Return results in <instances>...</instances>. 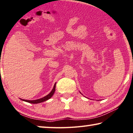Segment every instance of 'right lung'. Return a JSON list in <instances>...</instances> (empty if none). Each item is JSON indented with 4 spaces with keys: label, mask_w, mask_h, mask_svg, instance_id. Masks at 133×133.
<instances>
[{
    "label": "right lung",
    "mask_w": 133,
    "mask_h": 133,
    "mask_svg": "<svg viewBox=\"0 0 133 133\" xmlns=\"http://www.w3.org/2000/svg\"><path fill=\"white\" fill-rule=\"evenodd\" d=\"M55 88H56V83L54 85V89H52V90L51 91V92L48 95L46 96H44V97L43 98H41V99H37V100H34V101H27V100H24V99H21L22 101H25L26 102H28V103H34V104H36V103H41V102H44V101H46L47 100L49 99L50 98L52 97V96L53 95H54V94L55 91Z\"/></svg>",
    "instance_id": "add662e5"
}]
</instances>
